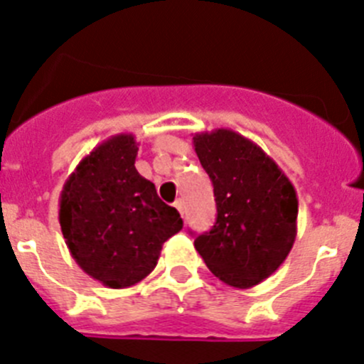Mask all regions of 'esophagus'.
I'll return each mask as SVG.
<instances>
[{"instance_id":"1","label":"esophagus","mask_w":364,"mask_h":364,"mask_svg":"<svg viewBox=\"0 0 364 364\" xmlns=\"http://www.w3.org/2000/svg\"><path fill=\"white\" fill-rule=\"evenodd\" d=\"M174 206L178 208V212L181 213V215H185V201H183V199H178V201L174 203Z\"/></svg>"}]
</instances>
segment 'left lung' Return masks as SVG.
Wrapping results in <instances>:
<instances>
[{"mask_svg":"<svg viewBox=\"0 0 364 364\" xmlns=\"http://www.w3.org/2000/svg\"><path fill=\"white\" fill-rule=\"evenodd\" d=\"M193 147L213 185L217 219L193 240L224 284L250 289L282 266L296 239V190L257 144L232 129L198 132Z\"/></svg>","mask_w":364,"mask_h":364,"instance_id":"left-lung-1","label":"left lung"}]
</instances>
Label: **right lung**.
I'll return each mask as SVG.
<instances>
[{"instance_id": "1", "label": "right lung", "mask_w": 364, "mask_h": 364, "mask_svg": "<svg viewBox=\"0 0 364 364\" xmlns=\"http://www.w3.org/2000/svg\"><path fill=\"white\" fill-rule=\"evenodd\" d=\"M134 136H111L95 147L64 183L59 223L84 273L111 289H125L156 267L165 240L183 228L174 206L138 174Z\"/></svg>"}]
</instances>
